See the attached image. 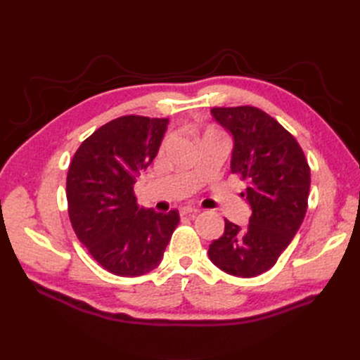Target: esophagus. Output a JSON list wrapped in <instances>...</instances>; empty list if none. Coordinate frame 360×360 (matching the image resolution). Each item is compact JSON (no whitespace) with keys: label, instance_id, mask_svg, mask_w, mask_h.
<instances>
[{"label":"esophagus","instance_id":"34e87169","mask_svg":"<svg viewBox=\"0 0 360 360\" xmlns=\"http://www.w3.org/2000/svg\"><path fill=\"white\" fill-rule=\"evenodd\" d=\"M197 213H200V210L193 209V207H183V209L180 210L181 216H195Z\"/></svg>","mask_w":360,"mask_h":360}]
</instances>
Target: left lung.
<instances>
[{"label": "left lung", "instance_id": "8db88e82", "mask_svg": "<svg viewBox=\"0 0 360 360\" xmlns=\"http://www.w3.org/2000/svg\"><path fill=\"white\" fill-rule=\"evenodd\" d=\"M212 115L233 136L231 172L249 180L242 195L252 213L245 228L225 219L209 258L228 275L254 278L275 266L299 231L308 207L309 165L296 138L258 108H213Z\"/></svg>", "mask_w": 360, "mask_h": 360}]
</instances>
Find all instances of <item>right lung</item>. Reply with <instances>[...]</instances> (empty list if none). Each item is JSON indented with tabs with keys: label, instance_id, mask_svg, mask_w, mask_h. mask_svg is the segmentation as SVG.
<instances>
[{
	"label": "right lung",
	"instance_id": "add662e5",
	"mask_svg": "<svg viewBox=\"0 0 360 360\" xmlns=\"http://www.w3.org/2000/svg\"><path fill=\"white\" fill-rule=\"evenodd\" d=\"M168 118L126 115L103 124L76 150L68 174L69 217L79 242L117 276L156 269L179 225L177 210L136 204V177L156 158Z\"/></svg>",
	"mask_w": 360,
	"mask_h": 360
}]
</instances>
